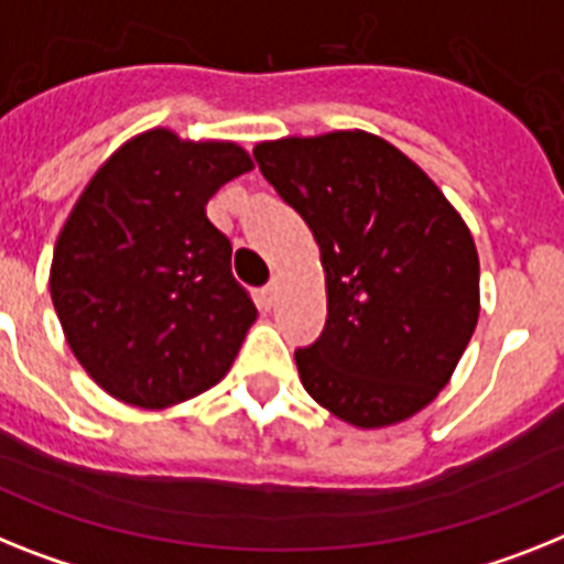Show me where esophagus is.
Listing matches in <instances>:
<instances>
[{"mask_svg":"<svg viewBox=\"0 0 564 564\" xmlns=\"http://www.w3.org/2000/svg\"><path fill=\"white\" fill-rule=\"evenodd\" d=\"M258 297H260V306H263V310H272L274 301H278V281H269L267 286L260 290Z\"/></svg>","mask_w":564,"mask_h":564,"instance_id":"34e87169","label":"esophagus"}]
</instances>
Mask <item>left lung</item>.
Masks as SVG:
<instances>
[{"instance_id":"obj_1","label":"left lung","mask_w":564,"mask_h":564,"mask_svg":"<svg viewBox=\"0 0 564 564\" xmlns=\"http://www.w3.org/2000/svg\"><path fill=\"white\" fill-rule=\"evenodd\" d=\"M260 174L315 235L326 324L295 349L306 392L361 430L438 395L479 321V254L433 180L367 131L254 145Z\"/></svg>"}]
</instances>
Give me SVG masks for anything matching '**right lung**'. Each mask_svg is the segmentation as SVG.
<instances>
[{
  "mask_svg": "<svg viewBox=\"0 0 564 564\" xmlns=\"http://www.w3.org/2000/svg\"><path fill=\"white\" fill-rule=\"evenodd\" d=\"M249 169L240 145L151 129L113 151L79 194L56 240L51 301L68 347L108 395L160 410L229 372L258 310L206 203Z\"/></svg>",
  "mask_w": 564,
  "mask_h": 564,
  "instance_id": "add662e5",
  "label": "right lung"
}]
</instances>
